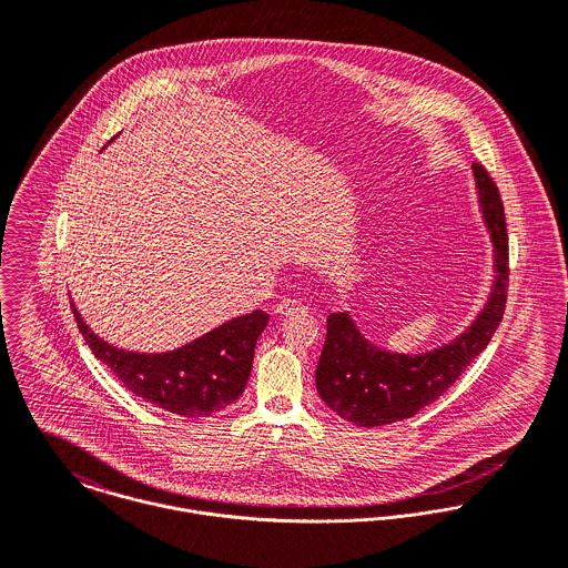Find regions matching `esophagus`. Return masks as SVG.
<instances>
[{
	"instance_id": "esophagus-1",
	"label": "esophagus",
	"mask_w": 568,
	"mask_h": 568,
	"mask_svg": "<svg viewBox=\"0 0 568 568\" xmlns=\"http://www.w3.org/2000/svg\"><path fill=\"white\" fill-rule=\"evenodd\" d=\"M308 308L302 304V302H297V300H288V297H284L277 306H275V313L277 315H282V317H291V315H297V313H306Z\"/></svg>"
}]
</instances>
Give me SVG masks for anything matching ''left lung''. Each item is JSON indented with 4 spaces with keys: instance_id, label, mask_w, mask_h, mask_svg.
I'll use <instances>...</instances> for the list:
<instances>
[{
    "instance_id": "1",
    "label": "left lung",
    "mask_w": 568,
    "mask_h": 568,
    "mask_svg": "<svg viewBox=\"0 0 568 568\" xmlns=\"http://www.w3.org/2000/svg\"><path fill=\"white\" fill-rule=\"evenodd\" d=\"M479 205L494 244V282L484 311L455 341L424 352L398 354L369 343L347 313H332L315 372L325 405L356 426H383L413 417L446 394L464 369L486 349L503 320L509 282L507 227L496 183L473 163Z\"/></svg>"
}]
</instances>
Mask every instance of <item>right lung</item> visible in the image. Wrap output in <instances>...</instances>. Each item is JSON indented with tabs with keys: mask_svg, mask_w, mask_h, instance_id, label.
Returning a JSON list of instances; mask_svg holds the SVG:
<instances>
[{
	"mask_svg": "<svg viewBox=\"0 0 568 568\" xmlns=\"http://www.w3.org/2000/svg\"><path fill=\"white\" fill-rule=\"evenodd\" d=\"M70 306L93 356L133 396L187 419L207 417L239 400L251 374L257 336L268 324L264 311H253L172 352L144 354L109 345L82 322L79 308Z\"/></svg>",
	"mask_w": 568,
	"mask_h": 568,
	"instance_id": "add662e5",
	"label": "right lung"
}]
</instances>
